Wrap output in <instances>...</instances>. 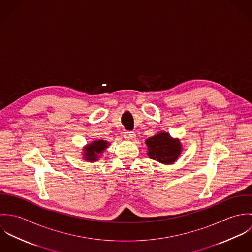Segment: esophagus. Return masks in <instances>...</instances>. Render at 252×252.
<instances>
[{
  "mask_svg": "<svg viewBox=\"0 0 252 252\" xmlns=\"http://www.w3.org/2000/svg\"><path fill=\"white\" fill-rule=\"evenodd\" d=\"M124 138L127 140V141H132L136 138V135L134 132H131V131H127L124 133Z\"/></svg>",
  "mask_w": 252,
  "mask_h": 252,
  "instance_id": "1",
  "label": "esophagus"
}]
</instances>
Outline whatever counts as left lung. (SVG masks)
Segmentation results:
<instances>
[{"label": "left lung", "instance_id": "left-lung-1", "mask_svg": "<svg viewBox=\"0 0 252 252\" xmlns=\"http://www.w3.org/2000/svg\"><path fill=\"white\" fill-rule=\"evenodd\" d=\"M147 155L150 159L162 164H173L177 161L182 150L180 140L173 139L169 133L159 132L146 139Z\"/></svg>", "mask_w": 252, "mask_h": 252}]
</instances>
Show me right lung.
I'll return each instance as SVG.
<instances>
[{"mask_svg":"<svg viewBox=\"0 0 252 252\" xmlns=\"http://www.w3.org/2000/svg\"><path fill=\"white\" fill-rule=\"evenodd\" d=\"M108 145L109 144L107 141H93L91 144H87L83 148V158L89 162L97 161L99 158V154L103 153Z\"/></svg>","mask_w":252,"mask_h":252,"instance_id":"add662e5","label":"right lung"}]
</instances>
